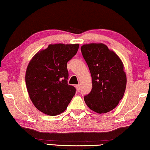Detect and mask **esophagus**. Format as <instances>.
<instances>
[{"mask_svg":"<svg viewBox=\"0 0 150 150\" xmlns=\"http://www.w3.org/2000/svg\"><path fill=\"white\" fill-rule=\"evenodd\" d=\"M75 87H76V88H77V90L78 91H79L80 88H81V87H80L79 85H75Z\"/></svg>","mask_w":150,"mask_h":150,"instance_id":"34e87169","label":"esophagus"}]
</instances>
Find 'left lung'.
I'll use <instances>...</instances> for the list:
<instances>
[{
    "mask_svg": "<svg viewBox=\"0 0 150 150\" xmlns=\"http://www.w3.org/2000/svg\"><path fill=\"white\" fill-rule=\"evenodd\" d=\"M81 50L93 83L91 93L84 96L86 105L98 114L108 112L117 106L125 92L127 80L123 63L102 43L84 44Z\"/></svg>",
    "mask_w": 150,
    "mask_h": 150,
    "instance_id": "obj_1",
    "label": "left lung"
}]
</instances>
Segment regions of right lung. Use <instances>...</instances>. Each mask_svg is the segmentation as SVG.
I'll list each match as a JSON object with an SVG mask.
<instances>
[{
    "label": "right lung",
    "mask_w": 150,
    "mask_h": 150,
    "mask_svg": "<svg viewBox=\"0 0 150 150\" xmlns=\"http://www.w3.org/2000/svg\"><path fill=\"white\" fill-rule=\"evenodd\" d=\"M78 44H50L30 60L26 71V84L35 107L50 116L64 112L75 95L68 85L67 63L77 54Z\"/></svg>",
    "instance_id": "add662e5"
}]
</instances>
